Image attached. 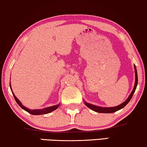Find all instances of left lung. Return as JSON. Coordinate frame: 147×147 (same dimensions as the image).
<instances>
[{"instance_id": "obj_1", "label": "left lung", "mask_w": 147, "mask_h": 147, "mask_svg": "<svg viewBox=\"0 0 147 147\" xmlns=\"http://www.w3.org/2000/svg\"><path fill=\"white\" fill-rule=\"evenodd\" d=\"M134 67H135V86H134L133 91H132L131 94L129 95V98H128L127 100L125 101V102H124L123 103H122L121 105H119V106H117V107H110V108H105V107H97V106H95V105L89 104V103H87V102H84V104H85L86 106L88 107V108H90V109H92V111H95V112L100 113H113L116 112V111L120 110V109H123V107H125L126 105H127L128 103H129V101L131 100V99L132 98V97H133V96L134 92H135V90H136V86H137V83H138L137 71H136V69L135 65H134Z\"/></svg>"}]
</instances>
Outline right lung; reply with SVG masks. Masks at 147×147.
I'll list each match as a JSON object with an SVG mask.
<instances>
[{
  "label": "right lung",
  "instance_id": "add662e5",
  "mask_svg": "<svg viewBox=\"0 0 147 147\" xmlns=\"http://www.w3.org/2000/svg\"><path fill=\"white\" fill-rule=\"evenodd\" d=\"M10 87L11 88V86H10ZM12 94H13V96H14V98L15 99L16 102H17V104L19 105V106L21 107L22 109H24V111H26V112H28V113H30V114L33 115H45V114H47V113H51L53 112V111H55L57 109L58 107H59V105H55V106H53V107H47V108H45V109H36V110H30V109H28L27 108H26L25 107H24L23 105H22L20 102L19 101V100L16 98L15 96V95L14 94L13 92H12Z\"/></svg>",
  "mask_w": 147,
  "mask_h": 147
}]
</instances>
